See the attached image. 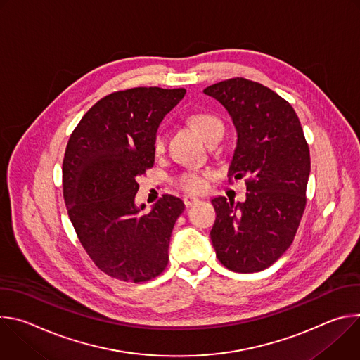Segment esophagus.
Here are the masks:
<instances>
[{
  "instance_id": "1",
  "label": "esophagus",
  "mask_w": 360,
  "mask_h": 360,
  "mask_svg": "<svg viewBox=\"0 0 360 360\" xmlns=\"http://www.w3.org/2000/svg\"><path fill=\"white\" fill-rule=\"evenodd\" d=\"M196 202H198V198H195V196H185L184 198V203H185L186 208L192 207V205H195Z\"/></svg>"
}]
</instances>
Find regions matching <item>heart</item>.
I'll list each match as a JSON object with an SVG mask.
<instances>
[{
    "instance_id": "b5f03b06",
    "label": "heart",
    "mask_w": 360,
    "mask_h": 360,
    "mask_svg": "<svg viewBox=\"0 0 360 360\" xmlns=\"http://www.w3.org/2000/svg\"><path fill=\"white\" fill-rule=\"evenodd\" d=\"M189 124L205 138L208 142L221 136L224 134L222 121L208 112H198L189 117ZM165 145V138L162 132H158L155 136V149L157 152L162 150ZM176 185L189 193H199L207 186V175L200 172H185L176 179Z\"/></svg>"
}]
</instances>
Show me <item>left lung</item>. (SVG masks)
<instances>
[{
	"label": "left lung",
	"instance_id": "left-lung-1",
	"mask_svg": "<svg viewBox=\"0 0 360 360\" xmlns=\"http://www.w3.org/2000/svg\"><path fill=\"white\" fill-rule=\"evenodd\" d=\"M226 108L238 141L229 179L246 176L245 202L212 199L211 240L224 266L239 274L274 265L292 245L311 174L309 146L299 118L276 92L245 78L203 89Z\"/></svg>",
	"mask_w": 360,
	"mask_h": 360
}]
</instances>
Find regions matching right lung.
I'll use <instances>...</instances> for the list:
<instances>
[{
	"instance_id": "obj_1",
	"label": "right lung",
	"mask_w": 360,
	"mask_h": 360,
	"mask_svg": "<svg viewBox=\"0 0 360 360\" xmlns=\"http://www.w3.org/2000/svg\"><path fill=\"white\" fill-rule=\"evenodd\" d=\"M185 92L158 86L112 92L70 136L63 162L67 211L89 258L111 278L146 282L168 265L171 233L185 205L164 195L142 214L136 178L152 168L158 127Z\"/></svg>"
}]
</instances>
